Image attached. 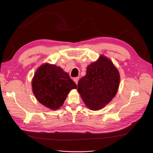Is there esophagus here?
<instances>
[{"instance_id":"esophagus-1","label":"esophagus","mask_w":153,"mask_h":153,"mask_svg":"<svg viewBox=\"0 0 153 153\" xmlns=\"http://www.w3.org/2000/svg\"><path fill=\"white\" fill-rule=\"evenodd\" d=\"M78 80H79V77H76L74 78V82H75L76 83V84H78Z\"/></svg>"}]
</instances>
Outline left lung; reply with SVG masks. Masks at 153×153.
<instances>
[{
    "mask_svg": "<svg viewBox=\"0 0 153 153\" xmlns=\"http://www.w3.org/2000/svg\"><path fill=\"white\" fill-rule=\"evenodd\" d=\"M120 82L118 69L110 59L101 55L87 67L86 75L78 83V92L88 108L99 110L117 94Z\"/></svg>",
    "mask_w": 153,
    "mask_h": 153,
    "instance_id": "8db88e82",
    "label": "left lung"
}]
</instances>
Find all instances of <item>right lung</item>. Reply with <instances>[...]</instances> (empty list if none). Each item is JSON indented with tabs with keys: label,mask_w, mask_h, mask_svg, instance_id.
<instances>
[{
	"label": "right lung",
	"mask_w": 153,
	"mask_h": 153,
	"mask_svg": "<svg viewBox=\"0 0 153 153\" xmlns=\"http://www.w3.org/2000/svg\"><path fill=\"white\" fill-rule=\"evenodd\" d=\"M32 88L36 100L41 104L55 110L62 106L69 92L76 89V85L61 67L44 63L34 74Z\"/></svg>",
	"instance_id": "obj_1"
}]
</instances>
